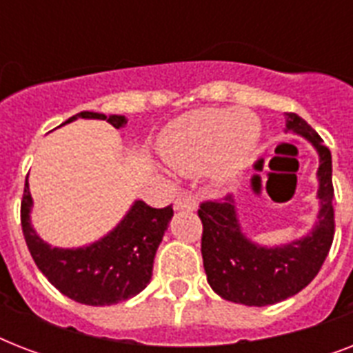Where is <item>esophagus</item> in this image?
Listing matches in <instances>:
<instances>
[{
    "label": "esophagus",
    "mask_w": 353,
    "mask_h": 353,
    "mask_svg": "<svg viewBox=\"0 0 353 353\" xmlns=\"http://www.w3.org/2000/svg\"><path fill=\"white\" fill-rule=\"evenodd\" d=\"M174 209L176 210H196L198 209V203H196V199L192 196H179V198L174 201Z\"/></svg>",
    "instance_id": "obj_1"
}]
</instances>
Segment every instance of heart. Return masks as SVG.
Segmentation results:
<instances>
[{
	"label": "heart",
	"instance_id": "obj_1",
	"mask_svg": "<svg viewBox=\"0 0 353 353\" xmlns=\"http://www.w3.org/2000/svg\"><path fill=\"white\" fill-rule=\"evenodd\" d=\"M262 141V124L245 110L205 108L174 119L161 130L157 150L172 170L198 176L207 170L218 187L234 183Z\"/></svg>",
	"mask_w": 353,
	"mask_h": 353
}]
</instances>
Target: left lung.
I'll return each mask as SVG.
<instances>
[{
  "mask_svg": "<svg viewBox=\"0 0 353 353\" xmlns=\"http://www.w3.org/2000/svg\"><path fill=\"white\" fill-rule=\"evenodd\" d=\"M285 133L306 139L319 155V212L306 234L279 245L251 240L241 229L234 196L207 201L198 210L203 223L201 254L207 282L221 299L236 304L260 307L296 295L317 276L334 241L332 154L296 113H285Z\"/></svg>",
  "mask_w": 353,
  "mask_h": 353,
  "instance_id": "obj_1",
  "label": "left lung"
}]
</instances>
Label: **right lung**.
<instances>
[{"label": "right lung", "mask_w": 353, "mask_h": 353, "mask_svg": "<svg viewBox=\"0 0 353 353\" xmlns=\"http://www.w3.org/2000/svg\"><path fill=\"white\" fill-rule=\"evenodd\" d=\"M77 119L106 121L117 130L128 126L124 115L95 112H80L63 124ZM32 205L27 176L21 227L30 254L38 269L60 293L88 306H112L128 301L150 284L155 252L174 216L172 207L152 209L141 199H135L117 225L99 240L80 247H52L30 223Z\"/></svg>", "instance_id": "add662e5"}]
</instances>
